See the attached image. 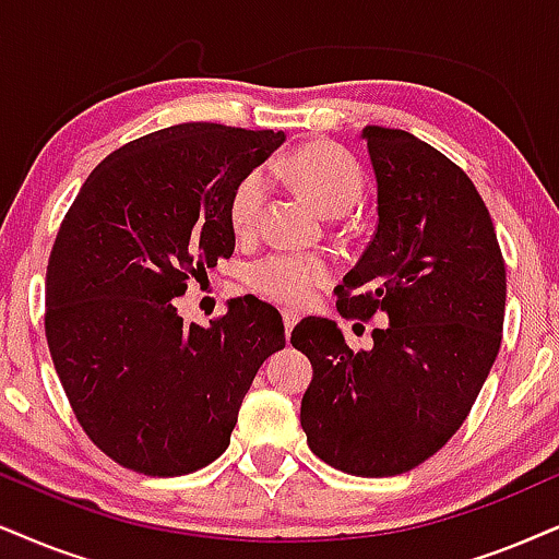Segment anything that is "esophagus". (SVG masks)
Returning <instances> with one entry per match:
<instances>
[{
	"mask_svg": "<svg viewBox=\"0 0 559 559\" xmlns=\"http://www.w3.org/2000/svg\"><path fill=\"white\" fill-rule=\"evenodd\" d=\"M281 317H284V330H286V337L292 335V330L296 328V322L301 320L299 317V312H294V309H284V312H281Z\"/></svg>",
	"mask_w": 559,
	"mask_h": 559,
	"instance_id": "1",
	"label": "esophagus"
}]
</instances>
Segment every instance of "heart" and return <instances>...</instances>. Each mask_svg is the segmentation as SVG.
I'll use <instances>...</instances> for the list:
<instances>
[{
    "instance_id": "b5f03b06",
    "label": "heart",
    "mask_w": 559,
    "mask_h": 559,
    "mask_svg": "<svg viewBox=\"0 0 559 559\" xmlns=\"http://www.w3.org/2000/svg\"><path fill=\"white\" fill-rule=\"evenodd\" d=\"M275 169L288 175L301 193L322 211L324 216H345L356 206L364 190L361 167L348 152L332 144H307L288 154L275 165ZM271 180L265 169H252L237 182L229 198V222L239 237H250L258 229L263 216ZM330 278V265L314 255H292V252H273L258 260L250 271V286L265 299L281 304H307L317 286Z\"/></svg>"
}]
</instances>
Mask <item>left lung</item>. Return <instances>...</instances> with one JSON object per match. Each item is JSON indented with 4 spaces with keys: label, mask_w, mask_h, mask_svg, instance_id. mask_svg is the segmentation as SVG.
Listing matches in <instances>:
<instances>
[{
    "label": "left lung",
    "mask_w": 559,
    "mask_h": 559,
    "mask_svg": "<svg viewBox=\"0 0 559 559\" xmlns=\"http://www.w3.org/2000/svg\"><path fill=\"white\" fill-rule=\"evenodd\" d=\"M379 224L335 288L343 317L369 320L350 350L324 317L301 320L312 361L301 400L309 449L358 477H392L433 456L475 405L500 350L506 265L483 198L454 162L413 133L366 126Z\"/></svg>",
    "instance_id": "1"
}]
</instances>
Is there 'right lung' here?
Listing matches in <instances>:
<instances>
[{"label":"right lung","instance_id":"obj_1","mask_svg":"<svg viewBox=\"0 0 559 559\" xmlns=\"http://www.w3.org/2000/svg\"><path fill=\"white\" fill-rule=\"evenodd\" d=\"M284 131L180 123L105 157L56 235L46 337L97 449L152 477L227 451L252 379L286 345L278 309L239 296L211 328L182 322L188 281L235 252L229 198Z\"/></svg>","mask_w":559,"mask_h":559}]
</instances>
